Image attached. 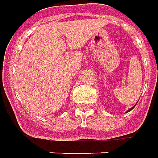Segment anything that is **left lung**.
<instances>
[{
	"mask_svg": "<svg viewBox=\"0 0 158 158\" xmlns=\"http://www.w3.org/2000/svg\"><path fill=\"white\" fill-rule=\"evenodd\" d=\"M134 108H135V106H134V107H133V108H131V109H130V110H128L127 112H129V111H131V109H134Z\"/></svg>",
	"mask_w": 158,
	"mask_h": 158,
	"instance_id": "obj_1",
	"label": "left lung"
}]
</instances>
